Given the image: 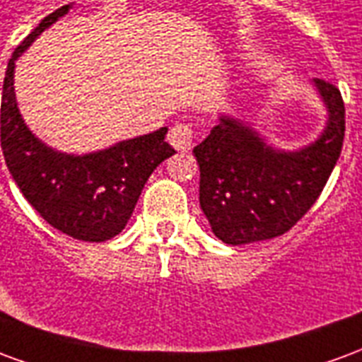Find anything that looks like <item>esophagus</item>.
Returning <instances> with one entry per match:
<instances>
[{"label": "esophagus", "mask_w": 362, "mask_h": 362, "mask_svg": "<svg viewBox=\"0 0 362 362\" xmlns=\"http://www.w3.org/2000/svg\"><path fill=\"white\" fill-rule=\"evenodd\" d=\"M166 139L176 151H189L194 145V129L186 124H176L174 127H170Z\"/></svg>", "instance_id": "obj_1"}]
</instances>
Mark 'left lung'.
<instances>
[{"mask_svg":"<svg viewBox=\"0 0 362 362\" xmlns=\"http://www.w3.org/2000/svg\"><path fill=\"white\" fill-rule=\"evenodd\" d=\"M327 112L324 132L300 149L285 151L230 114L194 155L199 165V205L213 235L230 246L287 233L310 209L339 158L345 106L332 83L312 79Z\"/></svg>","mask_w":362,"mask_h":362,"instance_id":"8db88e82","label":"left lung"}]
</instances>
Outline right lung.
Masks as SVG:
<instances>
[{
  "label": "right lung",
  "mask_w": 362,
  "mask_h": 362,
  "mask_svg": "<svg viewBox=\"0 0 362 362\" xmlns=\"http://www.w3.org/2000/svg\"><path fill=\"white\" fill-rule=\"evenodd\" d=\"M71 7L44 17L13 52L4 79L1 149L15 184L48 225L77 240L104 243L124 230L151 173L176 151L165 141L168 127L85 155L52 149L30 132L15 98V64Z\"/></svg>",
  "instance_id": "obj_1"
}]
</instances>
